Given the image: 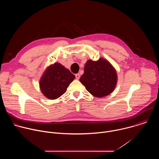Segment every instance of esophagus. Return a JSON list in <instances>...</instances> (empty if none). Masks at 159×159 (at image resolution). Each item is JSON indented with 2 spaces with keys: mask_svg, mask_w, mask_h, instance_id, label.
Listing matches in <instances>:
<instances>
[{
  "mask_svg": "<svg viewBox=\"0 0 159 159\" xmlns=\"http://www.w3.org/2000/svg\"><path fill=\"white\" fill-rule=\"evenodd\" d=\"M80 75L79 74H77L75 75V77H76L77 79H80Z\"/></svg>",
  "mask_w": 159,
  "mask_h": 159,
  "instance_id": "34e87169",
  "label": "esophagus"
}]
</instances>
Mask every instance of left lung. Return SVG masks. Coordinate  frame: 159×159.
Instances as JSON below:
<instances>
[{"instance_id": "1", "label": "left lung", "mask_w": 159, "mask_h": 159, "mask_svg": "<svg viewBox=\"0 0 159 159\" xmlns=\"http://www.w3.org/2000/svg\"><path fill=\"white\" fill-rule=\"evenodd\" d=\"M118 80L115 69L107 60L100 58L98 61L89 60L84 66V73L80 82L93 96L102 98L115 90Z\"/></svg>"}]
</instances>
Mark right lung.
<instances>
[{"label": "right lung", "instance_id": "1", "mask_svg": "<svg viewBox=\"0 0 159 159\" xmlns=\"http://www.w3.org/2000/svg\"><path fill=\"white\" fill-rule=\"evenodd\" d=\"M75 75L60 63L48 66L43 72L39 88L43 94L49 99H56L62 96L74 80Z\"/></svg>", "mask_w": 159, "mask_h": 159}]
</instances>
